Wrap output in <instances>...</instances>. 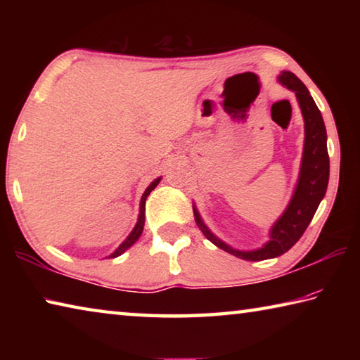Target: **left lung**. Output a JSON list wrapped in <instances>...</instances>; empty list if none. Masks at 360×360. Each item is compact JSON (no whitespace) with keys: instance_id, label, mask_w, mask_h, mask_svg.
<instances>
[{"instance_id":"8db88e82","label":"left lung","mask_w":360,"mask_h":360,"mask_svg":"<svg viewBox=\"0 0 360 360\" xmlns=\"http://www.w3.org/2000/svg\"><path fill=\"white\" fill-rule=\"evenodd\" d=\"M278 82L284 85L285 89L292 90L295 94L298 106L303 115L304 122V143H303V155L300 163V173L292 193L288 208L284 210L278 221L270 229V238L262 248L251 249V251H241L233 246L227 245L221 238L212 233L206 227L202 216L193 205V216L198 229L203 231V235L212 245L224 249L235 257L249 262H259L266 259H275L288 252L289 249L300 240L304 230L311 222L316 210L324 198L328 173H330V162H328L327 152V133L326 125L322 120L321 111L316 106L313 96L309 95L308 89L298 79L294 72L283 71L278 76Z\"/></svg>"}]
</instances>
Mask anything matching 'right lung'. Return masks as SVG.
I'll list each match as a JSON object with an SVG mask.
<instances>
[{"instance_id": "add662e5", "label": "right lung", "mask_w": 360, "mask_h": 360, "mask_svg": "<svg viewBox=\"0 0 360 360\" xmlns=\"http://www.w3.org/2000/svg\"><path fill=\"white\" fill-rule=\"evenodd\" d=\"M160 179H162V176H160V178H157V179L152 181L150 184H149V187L144 191L143 197H141V202H139V214H138L136 225H135V227H133V230L130 231V235L127 236V238L120 243L119 248L115 249V251H114L111 255H109V257H119L120 254H124V252L127 251V249L135 245L139 236H141L143 229H144V217H146V216H144V211H146V198H148L149 193H150L152 191H154V188L158 186V182H160Z\"/></svg>"}]
</instances>
